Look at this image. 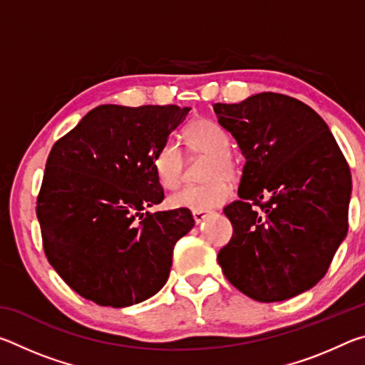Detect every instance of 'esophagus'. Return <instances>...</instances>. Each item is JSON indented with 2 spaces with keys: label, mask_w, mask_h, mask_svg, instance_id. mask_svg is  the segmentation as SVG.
<instances>
[{
  "label": "esophagus",
  "mask_w": 365,
  "mask_h": 365,
  "mask_svg": "<svg viewBox=\"0 0 365 365\" xmlns=\"http://www.w3.org/2000/svg\"><path fill=\"white\" fill-rule=\"evenodd\" d=\"M191 215H193L196 224H201V222L207 217L209 212L207 211H193V212H191Z\"/></svg>",
  "instance_id": "1"
}]
</instances>
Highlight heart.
Listing matches in <instances>:
<instances>
[{
	"instance_id": "1",
	"label": "heart",
	"mask_w": 365,
	"mask_h": 365,
	"mask_svg": "<svg viewBox=\"0 0 365 365\" xmlns=\"http://www.w3.org/2000/svg\"><path fill=\"white\" fill-rule=\"evenodd\" d=\"M185 140L191 153L209 156L205 185L185 187L169 197V205L190 211H209L222 206L232 195L230 181L240 175L238 160L230 153L232 140L224 127L211 119H197L185 132ZM153 168L159 183L174 190L183 178L185 158L182 148L174 140L165 141L154 154Z\"/></svg>"
}]
</instances>
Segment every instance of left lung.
Returning a JSON list of instances; mask_svg holds the SVG:
<instances>
[{
  "instance_id": "left-lung-1",
  "label": "left lung",
  "mask_w": 365,
  "mask_h": 365,
  "mask_svg": "<svg viewBox=\"0 0 365 365\" xmlns=\"http://www.w3.org/2000/svg\"><path fill=\"white\" fill-rule=\"evenodd\" d=\"M214 113L246 159L240 200L224 209L233 237L219 251L222 272L261 302L307 292L348 233L351 172L343 153L322 117L294 98L267 91L215 103Z\"/></svg>"
}]
</instances>
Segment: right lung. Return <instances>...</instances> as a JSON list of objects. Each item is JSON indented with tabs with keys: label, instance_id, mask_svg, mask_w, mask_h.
I'll return each instance as SVG.
<instances>
[{
	"label": "right lung",
	"instance_id": "right-lung-1",
	"mask_svg": "<svg viewBox=\"0 0 365 365\" xmlns=\"http://www.w3.org/2000/svg\"><path fill=\"white\" fill-rule=\"evenodd\" d=\"M191 108L103 104L54 143L36 200L43 248L73 292L128 307L165 285L174 246L195 227L164 200L154 154Z\"/></svg>",
	"mask_w": 365,
	"mask_h": 365
}]
</instances>
